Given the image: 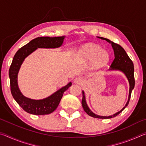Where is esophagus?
<instances>
[{"instance_id": "obj_1", "label": "esophagus", "mask_w": 146, "mask_h": 146, "mask_svg": "<svg viewBox=\"0 0 146 146\" xmlns=\"http://www.w3.org/2000/svg\"><path fill=\"white\" fill-rule=\"evenodd\" d=\"M84 82V78L81 76H78V77L76 78L75 79V83L77 84H82Z\"/></svg>"}]
</instances>
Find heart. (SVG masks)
Wrapping results in <instances>:
<instances>
[{
	"label": "heart",
	"instance_id": "heart-1",
	"mask_svg": "<svg viewBox=\"0 0 146 146\" xmlns=\"http://www.w3.org/2000/svg\"><path fill=\"white\" fill-rule=\"evenodd\" d=\"M78 57L84 61L93 60L96 68L102 67L108 61L107 53L102 51V48L95 44H87L83 46L78 53Z\"/></svg>",
	"mask_w": 146,
	"mask_h": 146
}]
</instances>
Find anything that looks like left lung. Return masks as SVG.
Listing matches in <instances>:
<instances>
[{
  "label": "left lung",
  "mask_w": 146,
  "mask_h": 146,
  "mask_svg": "<svg viewBox=\"0 0 146 146\" xmlns=\"http://www.w3.org/2000/svg\"><path fill=\"white\" fill-rule=\"evenodd\" d=\"M103 40H106L107 42L110 43H111V46L113 47V50H114L115 53V58L113 60L111 64L110 70H118L125 74V76H127L129 83V98H128L127 102L126 104L122 108V110H121L120 111L115 113L113 115L109 116V117H103V116H99L97 115H95V113H93L90 110V108H88V106L86 104V98L84 95V92L82 91V105L84 110L85 111V112L87 113L88 115L91 116V117L97 118H102V119H106V118H111L113 117H117L118 115H119L120 113L124 110L125 107L128 105V104L129 102L131 95L132 90L135 87V76H134V66H133V63L132 60H131V58L129 57V56L127 55V54L125 52V51L123 49L122 46H120L119 44H116L113 42H111L109 39L103 38V37H98Z\"/></svg>",
  "instance_id": "8db88e82"
}]
</instances>
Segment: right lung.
Masks as SVG:
<instances>
[{
    "label": "right lung",
    "instance_id": "1",
    "mask_svg": "<svg viewBox=\"0 0 146 146\" xmlns=\"http://www.w3.org/2000/svg\"><path fill=\"white\" fill-rule=\"evenodd\" d=\"M64 38V36L37 37L20 48L15 55L9 70L11 93L14 99L26 112L37 115L50 114L58 107L64 93L71 86V82H70L50 97L42 100H33L24 97L20 91L17 84L19 69L26 56L37 48H58L62 44Z\"/></svg>",
    "mask_w": 146,
    "mask_h": 146
}]
</instances>
